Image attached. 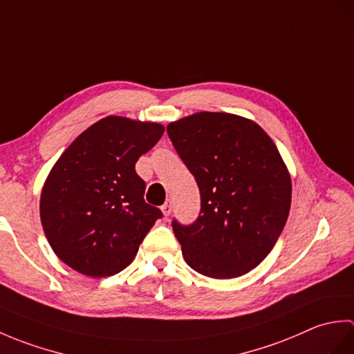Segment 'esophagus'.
Segmentation results:
<instances>
[{
    "instance_id": "obj_1",
    "label": "esophagus",
    "mask_w": 354,
    "mask_h": 354,
    "mask_svg": "<svg viewBox=\"0 0 354 354\" xmlns=\"http://www.w3.org/2000/svg\"><path fill=\"white\" fill-rule=\"evenodd\" d=\"M161 209H162L164 216H170V213H171V202L170 201L165 202V204L161 207Z\"/></svg>"
}]
</instances>
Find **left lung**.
Returning <instances> with one entry per match:
<instances>
[{
	"mask_svg": "<svg viewBox=\"0 0 354 354\" xmlns=\"http://www.w3.org/2000/svg\"><path fill=\"white\" fill-rule=\"evenodd\" d=\"M179 158L196 179L201 212L171 221L192 269L234 278L259 266L288 221L292 184L274 141L251 120L198 112L167 126Z\"/></svg>",
	"mask_w": 354,
	"mask_h": 354,
	"instance_id": "left-lung-1",
	"label": "left lung"
}]
</instances>
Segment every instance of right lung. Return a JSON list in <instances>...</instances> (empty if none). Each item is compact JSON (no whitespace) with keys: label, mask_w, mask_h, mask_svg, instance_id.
I'll list each match as a JSON object with an SVG mask.
<instances>
[{"label":"right lung","mask_w":354,"mask_h":354,"mask_svg":"<svg viewBox=\"0 0 354 354\" xmlns=\"http://www.w3.org/2000/svg\"><path fill=\"white\" fill-rule=\"evenodd\" d=\"M164 133L158 123L106 117L74 140L59 158L41 194V221L53 251L89 277L123 270L160 208L146 204L138 158Z\"/></svg>","instance_id":"right-lung-1"}]
</instances>
